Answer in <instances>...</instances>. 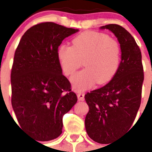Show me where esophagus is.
<instances>
[{"mask_svg": "<svg viewBox=\"0 0 152 152\" xmlns=\"http://www.w3.org/2000/svg\"><path fill=\"white\" fill-rule=\"evenodd\" d=\"M77 97H78V100H79V101H84L85 94L84 93L79 92L77 94Z\"/></svg>", "mask_w": 152, "mask_h": 152, "instance_id": "34e87169", "label": "esophagus"}]
</instances>
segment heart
I'll return each instance as SVG.
<instances>
[{
    "label": "heart",
    "mask_w": 152,
    "mask_h": 152,
    "mask_svg": "<svg viewBox=\"0 0 152 152\" xmlns=\"http://www.w3.org/2000/svg\"><path fill=\"white\" fill-rule=\"evenodd\" d=\"M73 46L61 45L57 57L64 74H73L82 66L85 69L71 77L76 91H84L95 83L102 85L115 76L121 61L118 42L103 33L85 32L73 39Z\"/></svg>",
    "instance_id": "1"
}]
</instances>
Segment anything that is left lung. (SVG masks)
Here are the masks:
<instances>
[{"label": "left lung", "instance_id": "obj_1", "mask_svg": "<svg viewBox=\"0 0 152 152\" xmlns=\"http://www.w3.org/2000/svg\"><path fill=\"white\" fill-rule=\"evenodd\" d=\"M114 34L121 48V61L107 85L88 92L89 107L85 125L87 134L100 144H108L131 127L141 104L144 73L142 54L133 37L117 24L103 26Z\"/></svg>", "mask_w": 152, "mask_h": 152}]
</instances>
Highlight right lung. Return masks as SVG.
<instances>
[{
    "mask_svg": "<svg viewBox=\"0 0 152 152\" xmlns=\"http://www.w3.org/2000/svg\"><path fill=\"white\" fill-rule=\"evenodd\" d=\"M77 32L54 23H39L24 33L15 52L12 107L20 127L37 140L58 137L63 116L77 102L57 57L63 40Z\"/></svg>",
    "mask_w": 152,
    "mask_h": 152,
    "instance_id": "add662e5",
    "label": "right lung"
}]
</instances>
